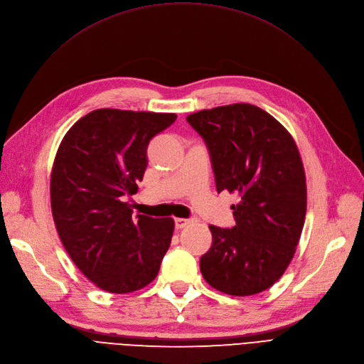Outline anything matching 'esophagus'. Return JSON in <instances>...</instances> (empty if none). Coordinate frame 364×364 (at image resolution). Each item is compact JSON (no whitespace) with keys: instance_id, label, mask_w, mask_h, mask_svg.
<instances>
[{"instance_id":"esophagus-1","label":"esophagus","mask_w":364,"mask_h":364,"mask_svg":"<svg viewBox=\"0 0 364 364\" xmlns=\"http://www.w3.org/2000/svg\"><path fill=\"white\" fill-rule=\"evenodd\" d=\"M189 222H191V220H189V219H183V218H176V219H175V227H176L178 230H181V228H185V227H186V225H188Z\"/></svg>"}]
</instances>
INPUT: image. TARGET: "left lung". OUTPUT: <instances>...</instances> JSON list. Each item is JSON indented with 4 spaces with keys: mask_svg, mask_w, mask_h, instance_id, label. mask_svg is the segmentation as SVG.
I'll list each match as a JSON object with an SVG mask.
<instances>
[{
    "mask_svg": "<svg viewBox=\"0 0 364 364\" xmlns=\"http://www.w3.org/2000/svg\"><path fill=\"white\" fill-rule=\"evenodd\" d=\"M210 151L218 193L237 194L235 227L210 225L213 245L200 259L204 280L231 296L269 289L295 256L306 213V178L287 129L250 103L186 117Z\"/></svg>",
    "mask_w": 364,
    "mask_h": 364,
    "instance_id": "1",
    "label": "left lung"
}]
</instances>
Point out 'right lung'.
I'll list each match as a JSON object with an SVG mask.
<instances>
[{
	"mask_svg": "<svg viewBox=\"0 0 364 364\" xmlns=\"http://www.w3.org/2000/svg\"><path fill=\"white\" fill-rule=\"evenodd\" d=\"M176 114L102 108L66 132L51 167L50 203L58 234L77 268L99 289L148 286L168 250L175 220L132 218L124 196L137 191L146 148Z\"/></svg>",
	"mask_w": 364,
	"mask_h": 364,
	"instance_id": "1",
	"label": "right lung"
}]
</instances>
